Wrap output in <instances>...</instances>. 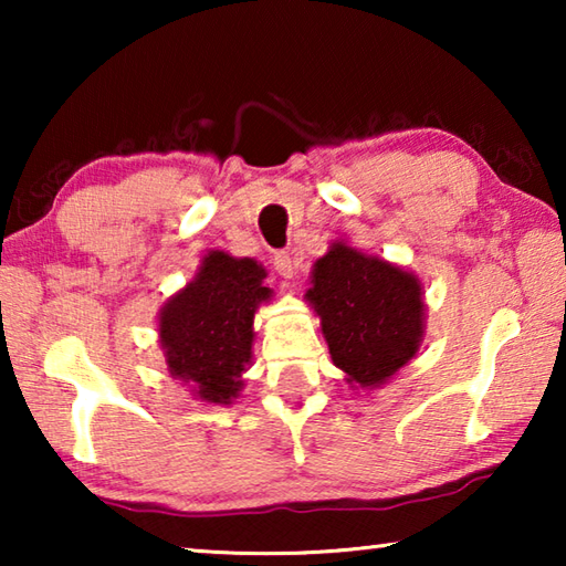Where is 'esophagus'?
Masks as SVG:
<instances>
[{
	"instance_id": "esophagus-1",
	"label": "esophagus",
	"mask_w": 566,
	"mask_h": 566,
	"mask_svg": "<svg viewBox=\"0 0 566 566\" xmlns=\"http://www.w3.org/2000/svg\"><path fill=\"white\" fill-rule=\"evenodd\" d=\"M272 264H274L276 274L284 276V280H290V276H294V262H292V256L286 254V252H276Z\"/></svg>"
}]
</instances>
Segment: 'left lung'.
<instances>
[{
	"mask_svg": "<svg viewBox=\"0 0 566 566\" xmlns=\"http://www.w3.org/2000/svg\"><path fill=\"white\" fill-rule=\"evenodd\" d=\"M306 292L334 364L359 387H377L415 357L424 302L415 276L344 244L314 264Z\"/></svg>",
	"mask_w": 566,
	"mask_h": 566,
	"instance_id": "left-lung-1",
	"label": "left lung"
}]
</instances>
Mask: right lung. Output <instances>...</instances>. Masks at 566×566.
I'll list each match as a JSON object with an SVG mask.
<instances>
[{"label": "right lung", "mask_w": 566, "mask_h": 566, "mask_svg": "<svg viewBox=\"0 0 566 566\" xmlns=\"http://www.w3.org/2000/svg\"><path fill=\"white\" fill-rule=\"evenodd\" d=\"M264 270L254 260L224 252L205 256L197 280L161 310L159 339L169 371L195 381L197 395L229 405L242 389V371L252 357L256 304L270 296Z\"/></svg>", "instance_id": "add662e5"}]
</instances>
